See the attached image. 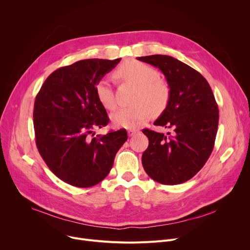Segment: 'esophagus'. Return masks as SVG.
<instances>
[{
  "mask_svg": "<svg viewBox=\"0 0 250 250\" xmlns=\"http://www.w3.org/2000/svg\"><path fill=\"white\" fill-rule=\"evenodd\" d=\"M139 130L138 129H134V128H130V129H128L127 130V134L129 135V136H132V135H134L135 133H137Z\"/></svg>",
  "mask_w": 250,
  "mask_h": 250,
  "instance_id": "1",
  "label": "esophagus"
}]
</instances>
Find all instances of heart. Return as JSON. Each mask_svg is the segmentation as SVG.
Segmentation results:
<instances>
[{
	"mask_svg": "<svg viewBox=\"0 0 250 250\" xmlns=\"http://www.w3.org/2000/svg\"><path fill=\"white\" fill-rule=\"evenodd\" d=\"M115 77L135 86L129 106H125L111 117L116 126L133 128L140 125L150 116L151 112H163L170 100V89L160 79L158 71L140 61L130 60L122 64L115 72ZM96 96L106 110H114L117 105L113 86L106 77L101 78L95 86Z\"/></svg>",
	"mask_w": 250,
	"mask_h": 250,
	"instance_id": "heart-1",
	"label": "heart"
}]
</instances>
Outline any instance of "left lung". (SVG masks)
Here are the masks:
<instances>
[{
  "mask_svg": "<svg viewBox=\"0 0 250 250\" xmlns=\"http://www.w3.org/2000/svg\"><path fill=\"white\" fill-rule=\"evenodd\" d=\"M137 59L158 68L170 88L169 103L154 125L172 133L142 130L149 140L142 165L158 183H184L203 168L213 149L219 125L215 96L202 74L174 57L156 54Z\"/></svg>",
  "mask_w": 250,
  "mask_h": 250,
  "instance_id": "obj_1",
  "label": "left lung"
}]
</instances>
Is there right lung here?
<instances>
[{
	"label": "right lung",
	"instance_id": "add662e5",
	"mask_svg": "<svg viewBox=\"0 0 250 250\" xmlns=\"http://www.w3.org/2000/svg\"><path fill=\"white\" fill-rule=\"evenodd\" d=\"M120 61L84 59L61 67L47 77L35 97V144L48 168L67 184L88 188L100 183L127 139L124 128L90 136L94 128L109 123L95 86Z\"/></svg>",
	"mask_w": 250,
	"mask_h": 250
}]
</instances>
